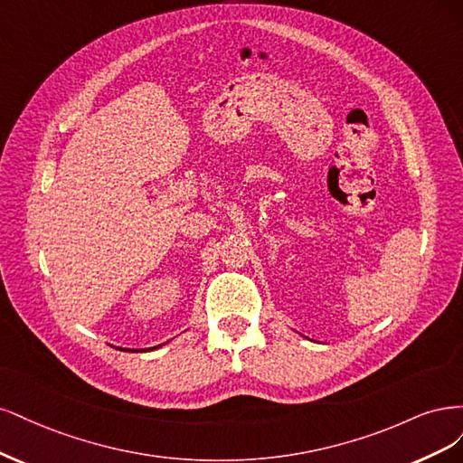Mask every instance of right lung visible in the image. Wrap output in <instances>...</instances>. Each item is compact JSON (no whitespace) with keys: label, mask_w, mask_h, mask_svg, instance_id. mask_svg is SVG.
Returning <instances> with one entry per match:
<instances>
[{"label":"right lung","mask_w":463,"mask_h":463,"mask_svg":"<svg viewBox=\"0 0 463 463\" xmlns=\"http://www.w3.org/2000/svg\"><path fill=\"white\" fill-rule=\"evenodd\" d=\"M159 346H163V345H159ZM159 346H154V348H147V350H156V348H159ZM118 350H121V348H118ZM123 350H128V348H123ZM146 350V352H147ZM130 352H144V350H130Z\"/></svg>","instance_id":"right-lung-1"}]
</instances>
